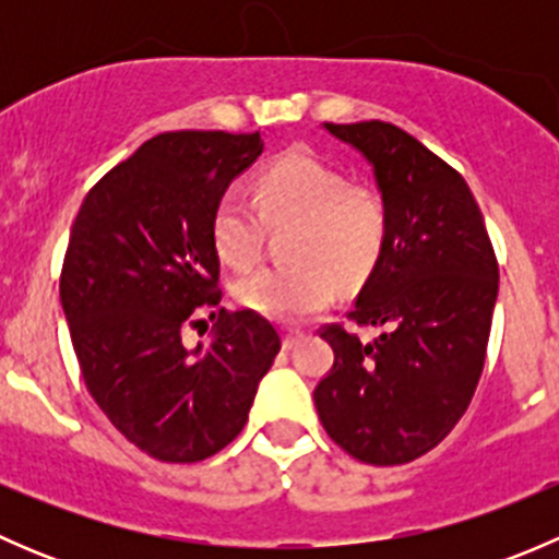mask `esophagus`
Segmentation results:
<instances>
[{
	"label": "esophagus",
	"mask_w": 559,
	"mask_h": 559,
	"mask_svg": "<svg viewBox=\"0 0 559 559\" xmlns=\"http://www.w3.org/2000/svg\"><path fill=\"white\" fill-rule=\"evenodd\" d=\"M300 337H302L300 330H284V348H295Z\"/></svg>",
	"instance_id": "esophagus-1"
}]
</instances>
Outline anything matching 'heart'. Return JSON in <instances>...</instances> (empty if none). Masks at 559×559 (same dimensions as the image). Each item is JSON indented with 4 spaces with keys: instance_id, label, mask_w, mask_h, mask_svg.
Instances as JSON below:
<instances>
[{
    "instance_id": "b5f03b06",
    "label": "heart",
    "mask_w": 559,
    "mask_h": 559,
    "mask_svg": "<svg viewBox=\"0 0 559 559\" xmlns=\"http://www.w3.org/2000/svg\"><path fill=\"white\" fill-rule=\"evenodd\" d=\"M267 224L295 222L289 267H259L243 275L235 297L264 319L295 321L321 311L335 297L341 275L359 273L373 262L384 240V207L370 191L348 189L335 167L311 154H286L259 175L253 200L229 189L213 211L211 235L218 257L248 267L259 257Z\"/></svg>"
}]
</instances>
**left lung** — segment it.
<instances>
[{"instance_id":"8db88e82","label":"left lung","mask_w":559,"mask_h":559,"mask_svg":"<svg viewBox=\"0 0 559 559\" xmlns=\"http://www.w3.org/2000/svg\"><path fill=\"white\" fill-rule=\"evenodd\" d=\"M368 159L384 205V240L348 319L321 337L335 365L313 400L326 436L368 465H403L436 449L471 405L498 300V259L465 178L384 121L324 123Z\"/></svg>"}]
</instances>
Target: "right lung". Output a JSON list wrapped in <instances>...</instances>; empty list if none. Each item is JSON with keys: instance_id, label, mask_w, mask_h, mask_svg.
Here are the masks:
<instances>
[{"instance_id": "right-lung-1", "label": "right lung", "mask_w": 559, "mask_h": 559, "mask_svg": "<svg viewBox=\"0 0 559 559\" xmlns=\"http://www.w3.org/2000/svg\"><path fill=\"white\" fill-rule=\"evenodd\" d=\"M262 148L259 132L156 134L88 191L72 224L59 295L83 381L112 427L162 462L233 443L281 352L253 311L222 308L211 346L180 337L205 324L200 306L222 300L213 211Z\"/></svg>"}]
</instances>
